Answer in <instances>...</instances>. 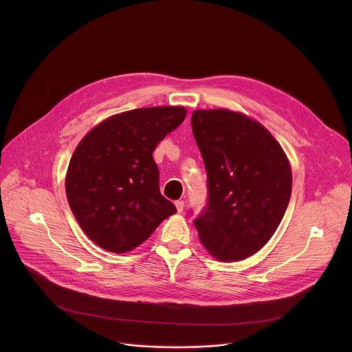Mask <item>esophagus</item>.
Here are the masks:
<instances>
[{
    "label": "esophagus",
    "instance_id": "esophagus-1",
    "mask_svg": "<svg viewBox=\"0 0 352 352\" xmlns=\"http://www.w3.org/2000/svg\"><path fill=\"white\" fill-rule=\"evenodd\" d=\"M175 208H177V212L181 213V212L184 210V208H185V202H184V200H177V202H175Z\"/></svg>",
    "mask_w": 352,
    "mask_h": 352
}]
</instances>
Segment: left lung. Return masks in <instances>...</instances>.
<instances>
[{
  "mask_svg": "<svg viewBox=\"0 0 352 352\" xmlns=\"http://www.w3.org/2000/svg\"><path fill=\"white\" fill-rule=\"evenodd\" d=\"M190 124L209 178L208 206L193 221L199 239L217 261H243L269 242L283 220L292 189L288 157L246 114L195 110Z\"/></svg>",
  "mask_w": 352,
  "mask_h": 352,
  "instance_id": "1",
  "label": "left lung"
}]
</instances>
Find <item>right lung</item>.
<instances>
[{
	"label": "right lung",
	"mask_w": 352,
	"mask_h": 352,
	"mask_svg": "<svg viewBox=\"0 0 352 352\" xmlns=\"http://www.w3.org/2000/svg\"><path fill=\"white\" fill-rule=\"evenodd\" d=\"M185 117L182 106L136 109L106 118L79 142L65 192L78 224L97 246L129 252L177 213L160 193L153 152Z\"/></svg>",
	"instance_id": "obj_1"
}]
</instances>
